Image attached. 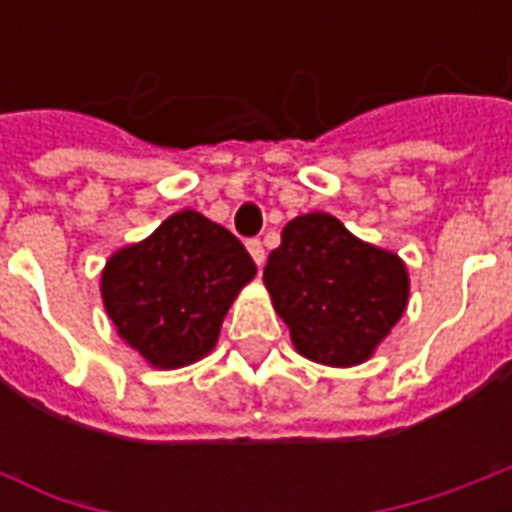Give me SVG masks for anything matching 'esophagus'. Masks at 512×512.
Here are the masks:
<instances>
[{
    "mask_svg": "<svg viewBox=\"0 0 512 512\" xmlns=\"http://www.w3.org/2000/svg\"><path fill=\"white\" fill-rule=\"evenodd\" d=\"M246 249H249V255H252V260H255L257 266H263V263H266V249H263V244H260L257 238L246 241Z\"/></svg>",
    "mask_w": 512,
    "mask_h": 512,
    "instance_id": "esophagus-1",
    "label": "esophagus"
}]
</instances>
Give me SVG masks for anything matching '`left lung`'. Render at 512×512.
I'll return each mask as SVG.
<instances>
[{
  "instance_id": "8db88e82",
  "label": "left lung",
  "mask_w": 512,
  "mask_h": 512,
  "mask_svg": "<svg viewBox=\"0 0 512 512\" xmlns=\"http://www.w3.org/2000/svg\"><path fill=\"white\" fill-rule=\"evenodd\" d=\"M268 296L293 348L326 367H354L376 354L408 304L406 263L356 238L332 213L285 224L263 268Z\"/></svg>"
}]
</instances>
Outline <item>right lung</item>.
Instances as JSON below:
<instances>
[{"label":"right lung","mask_w":512,"mask_h":512,"mask_svg":"<svg viewBox=\"0 0 512 512\" xmlns=\"http://www.w3.org/2000/svg\"><path fill=\"white\" fill-rule=\"evenodd\" d=\"M255 274L227 227L186 208L106 260L101 299L123 343L156 370H178L216 348L224 315Z\"/></svg>","instance_id":"add662e5"}]
</instances>
